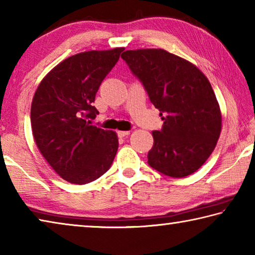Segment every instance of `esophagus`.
<instances>
[{
	"instance_id": "esophagus-1",
	"label": "esophagus",
	"mask_w": 255,
	"mask_h": 255,
	"mask_svg": "<svg viewBox=\"0 0 255 255\" xmlns=\"http://www.w3.org/2000/svg\"><path fill=\"white\" fill-rule=\"evenodd\" d=\"M129 133H130V131H128V130H119V131H118V136H119L120 138H123V137L128 136Z\"/></svg>"
}]
</instances>
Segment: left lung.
I'll return each mask as SVG.
<instances>
[{
	"label": "left lung",
	"instance_id": "8db88e82",
	"mask_svg": "<svg viewBox=\"0 0 255 255\" xmlns=\"http://www.w3.org/2000/svg\"><path fill=\"white\" fill-rule=\"evenodd\" d=\"M122 57L164 120L161 130L152 132L148 164L172 178L195 173L222 131L221 108L210 82L195 64L161 48L126 50Z\"/></svg>",
	"mask_w": 255,
	"mask_h": 255
}]
</instances>
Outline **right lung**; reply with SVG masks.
Masks as SVG:
<instances>
[{
    "label": "right lung",
    "instance_id": "1",
    "mask_svg": "<svg viewBox=\"0 0 255 255\" xmlns=\"http://www.w3.org/2000/svg\"><path fill=\"white\" fill-rule=\"evenodd\" d=\"M123 47L89 50L56 65L38 85L31 102L33 139L60 178L85 184L109 170L118 136L91 125L92 106L102 81L118 62Z\"/></svg>",
    "mask_w": 255,
    "mask_h": 255
}]
</instances>
